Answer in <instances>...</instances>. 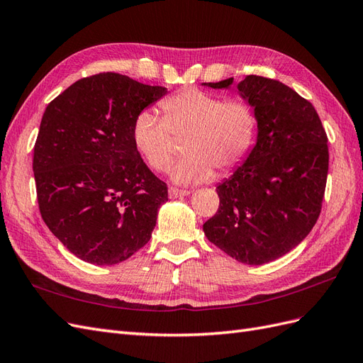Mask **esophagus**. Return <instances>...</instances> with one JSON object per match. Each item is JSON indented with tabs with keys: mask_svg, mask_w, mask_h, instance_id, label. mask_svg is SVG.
<instances>
[{
	"mask_svg": "<svg viewBox=\"0 0 363 363\" xmlns=\"http://www.w3.org/2000/svg\"><path fill=\"white\" fill-rule=\"evenodd\" d=\"M168 195H169V199H179V196H186V195H189V191L177 189V188H174V186H169Z\"/></svg>",
	"mask_w": 363,
	"mask_h": 363,
	"instance_id": "34e87169",
	"label": "esophagus"
}]
</instances>
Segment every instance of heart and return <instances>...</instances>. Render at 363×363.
<instances>
[{
	"label": "heart",
	"mask_w": 363,
	"mask_h": 363,
	"mask_svg": "<svg viewBox=\"0 0 363 363\" xmlns=\"http://www.w3.org/2000/svg\"><path fill=\"white\" fill-rule=\"evenodd\" d=\"M163 116L145 108L131 130L135 148L155 171H164L174 157L175 140L186 156L171 168L177 183L192 184L225 174L245 159L256 135V116L240 100L200 89H184L160 103Z\"/></svg>",
	"instance_id": "b5f03b06"
}]
</instances>
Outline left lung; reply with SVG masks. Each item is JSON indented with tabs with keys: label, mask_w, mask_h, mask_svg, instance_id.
<instances>
[{
	"label": "left lung",
	"mask_w": 363,
	"mask_h": 363,
	"mask_svg": "<svg viewBox=\"0 0 363 363\" xmlns=\"http://www.w3.org/2000/svg\"><path fill=\"white\" fill-rule=\"evenodd\" d=\"M232 83L204 86L227 89ZM238 91L255 108L257 140L232 177L218 184V212L203 230L238 262L263 265L295 248L316 224L328 172L327 135L315 107L286 84L247 75Z\"/></svg>",
	"instance_id": "left-lung-1"
}]
</instances>
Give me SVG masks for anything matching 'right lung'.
<instances>
[{
    "instance_id": "obj_1",
    "label": "right lung",
    "mask_w": 363,
    "mask_h": 363,
    "mask_svg": "<svg viewBox=\"0 0 363 363\" xmlns=\"http://www.w3.org/2000/svg\"><path fill=\"white\" fill-rule=\"evenodd\" d=\"M167 94L127 75L75 82L47 106L33 155L38 203L51 233L74 256L115 265L144 247L168 201L135 148V118Z\"/></svg>"
}]
</instances>
